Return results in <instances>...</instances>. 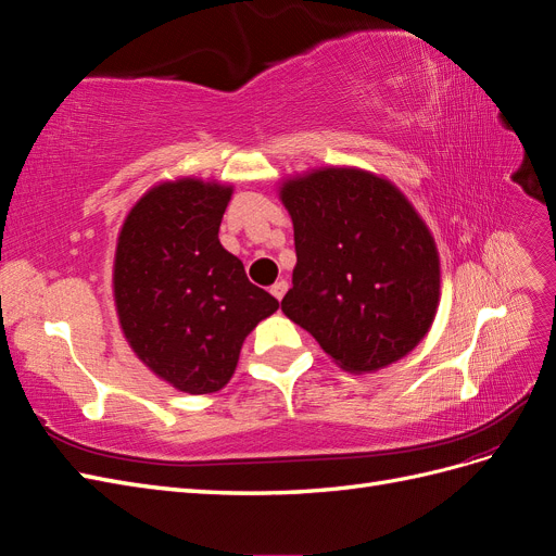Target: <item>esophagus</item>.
<instances>
[{
  "label": "esophagus",
  "instance_id": "34e87169",
  "mask_svg": "<svg viewBox=\"0 0 556 556\" xmlns=\"http://www.w3.org/2000/svg\"><path fill=\"white\" fill-rule=\"evenodd\" d=\"M285 292H288V282H285V280H278V282L271 285V294H274L278 301L285 296Z\"/></svg>",
  "mask_w": 556,
  "mask_h": 556
}]
</instances>
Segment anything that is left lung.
Instances as JSON below:
<instances>
[{
  "mask_svg": "<svg viewBox=\"0 0 556 556\" xmlns=\"http://www.w3.org/2000/svg\"><path fill=\"white\" fill-rule=\"evenodd\" d=\"M296 266L282 313L350 374H371L425 339L441 262L422 217L371 172L329 166L282 182Z\"/></svg>",
  "mask_w": 556,
  "mask_h": 556,
  "instance_id": "left-lung-1",
  "label": "left lung"
}]
</instances>
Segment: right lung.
I'll use <instances>...</instances> for the list:
<instances>
[{"instance_id": "1", "label": "right lung", "mask_w": 556, "mask_h": 556, "mask_svg": "<svg viewBox=\"0 0 556 556\" xmlns=\"http://www.w3.org/2000/svg\"><path fill=\"white\" fill-rule=\"evenodd\" d=\"M231 185L199 178L150 188L117 237L113 296L129 348L188 394L223 390L245 336L278 301L217 239Z\"/></svg>"}]
</instances>
